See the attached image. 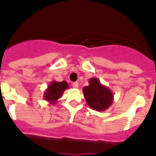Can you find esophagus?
<instances>
[{"instance_id":"34e87169","label":"esophagus","mask_w":156,"mask_h":156,"mask_svg":"<svg viewBox=\"0 0 156 156\" xmlns=\"http://www.w3.org/2000/svg\"><path fill=\"white\" fill-rule=\"evenodd\" d=\"M73 87L74 88H78V87H79V83H78V82L73 83Z\"/></svg>"}]
</instances>
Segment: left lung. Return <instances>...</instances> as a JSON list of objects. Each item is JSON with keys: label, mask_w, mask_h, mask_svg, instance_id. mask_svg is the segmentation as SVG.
<instances>
[{"label": "left lung", "mask_w": 156, "mask_h": 156, "mask_svg": "<svg viewBox=\"0 0 156 156\" xmlns=\"http://www.w3.org/2000/svg\"><path fill=\"white\" fill-rule=\"evenodd\" d=\"M85 100L89 107L96 111L108 109L113 102V94L108 87L101 83L96 77L89 80V85L83 88Z\"/></svg>", "instance_id": "1"}]
</instances>
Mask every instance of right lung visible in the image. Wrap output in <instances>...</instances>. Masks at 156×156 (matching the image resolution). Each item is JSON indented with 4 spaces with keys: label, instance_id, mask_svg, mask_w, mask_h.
Returning a JSON list of instances; mask_svg holds the SVG:
<instances>
[{
    "label": "right lung",
    "instance_id": "1",
    "mask_svg": "<svg viewBox=\"0 0 156 156\" xmlns=\"http://www.w3.org/2000/svg\"><path fill=\"white\" fill-rule=\"evenodd\" d=\"M69 85L66 81L58 82V81H51L48 85V88L45 90L44 94V98L48 101V102L52 105L57 103L58 100L62 96L63 92L68 89Z\"/></svg>",
    "mask_w": 156,
    "mask_h": 156
}]
</instances>
